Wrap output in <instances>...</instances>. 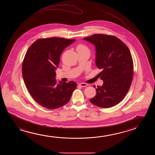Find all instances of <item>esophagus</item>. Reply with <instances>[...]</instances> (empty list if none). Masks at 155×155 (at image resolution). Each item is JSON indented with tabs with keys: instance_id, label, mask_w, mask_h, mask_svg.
I'll use <instances>...</instances> for the list:
<instances>
[{
	"instance_id": "1",
	"label": "esophagus",
	"mask_w": 155,
	"mask_h": 155,
	"mask_svg": "<svg viewBox=\"0 0 155 155\" xmlns=\"http://www.w3.org/2000/svg\"><path fill=\"white\" fill-rule=\"evenodd\" d=\"M79 85L81 87H85V86H87V84L84 83H81L79 84Z\"/></svg>"
}]
</instances>
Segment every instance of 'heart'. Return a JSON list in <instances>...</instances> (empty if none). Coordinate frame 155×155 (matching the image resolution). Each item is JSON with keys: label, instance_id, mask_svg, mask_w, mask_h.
<instances>
[{"label": "heart", "instance_id": "heart-1", "mask_svg": "<svg viewBox=\"0 0 155 155\" xmlns=\"http://www.w3.org/2000/svg\"><path fill=\"white\" fill-rule=\"evenodd\" d=\"M77 51H88L89 50L86 46L83 45H79L77 46Z\"/></svg>", "mask_w": 155, "mask_h": 155}]
</instances>
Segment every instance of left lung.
Segmentation results:
<instances>
[{
  "label": "left lung",
  "mask_w": 155,
  "mask_h": 155,
  "mask_svg": "<svg viewBox=\"0 0 155 155\" xmlns=\"http://www.w3.org/2000/svg\"><path fill=\"white\" fill-rule=\"evenodd\" d=\"M83 39L95 46L96 65L102 69L98 75L103 81L90 101L100 107H114L124 98L132 83L134 63L129 49L119 39L110 35L95 34Z\"/></svg>",
  "instance_id": "1"
}]
</instances>
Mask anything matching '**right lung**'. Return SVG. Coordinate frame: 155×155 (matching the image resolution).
<instances>
[{
	"label": "right lung",
	"mask_w": 155,
	"mask_h": 155,
	"mask_svg": "<svg viewBox=\"0 0 155 155\" xmlns=\"http://www.w3.org/2000/svg\"><path fill=\"white\" fill-rule=\"evenodd\" d=\"M76 39L52 37L35 41L26 53L22 65L24 83L41 106L54 109L64 105L77 87L76 82L57 83L56 71L64 50Z\"/></svg>",
	"instance_id": "right-lung-1"
}]
</instances>
